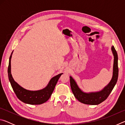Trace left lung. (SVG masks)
Wrapping results in <instances>:
<instances>
[{
	"label": "left lung",
	"instance_id": "1",
	"mask_svg": "<svg viewBox=\"0 0 125 125\" xmlns=\"http://www.w3.org/2000/svg\"><path fill=\"white\" fill-rule=\"evenodd\" d=\"M111 51L114 56L113 76L109 83L103 89L98 92H84L79 87L75 80L70 76L72 91L75 98L80 103L87 105H98L105 100L113 90L117 81L118 68V56L114 46H111Z\"/></svg>",
	"mask_w": 125,
	"mask_h": 125
}]
</instances>
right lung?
Segmentation results:
<instances>
[{"label":"right lung","mask_w":125,"mask_h":125,"mask_svg":"<svg viewBox=\"0 0 125 125\" xmlns=\"http://www.w3.org/2000/svg\"><path fill=\"white\" fill-rule=\"evenodd\" d=\"M12 52H12L9 58V66L8 69V78L12 89L18 98L22 102L31 105H40L46 102L50 99L59 78L63 73L58 74V75L52 78L47 85L41 90L35 91L27 90L15 81L12 76L11 72V59Z\"/></svg>","instance_id":"right-lung-1"}]
</instances>
